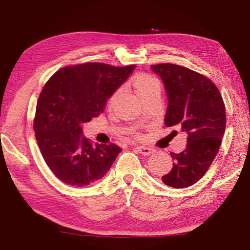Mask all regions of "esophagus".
I'll return each instance as SVG.
<instances>
[{"label": "esophagus", "mask_w": 250, "mask_h": 250, "mask_svg": "<svg viewBox=\"0 0 250 250\" xmlns=\"http://www.w3.org/2000/svg\"><path fill=\"white\" fill-rule=\"evenodd\" d=\"M136 149L139 150L140 154L144 155V156H149L155 151L153 148L147 147V146H136Z\"/></svg>", "instance_id": "34e87169"}]
</instances>
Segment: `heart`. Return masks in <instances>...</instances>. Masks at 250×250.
<instances>
[{"mask_svg":"<svg viewBox=\"0 0 250 250\" xmlns=\"http://www.w3.org/2000/svg\"><path fill=\"white\" fill-rule=\"evenodd\" d=\"M131 84L133 86V89L136 93V95L139 97L143 96L146 93L149 92L151 89H154L156 86H159V82L155 79V78L150 77L148 75H144V73H139V75L134 76L131 80ZM117 94L118 93H115L109 99V104L111 105L114 101L116 100Z\"/></svg>","mask_w":250,"mask_h":250,"instance_id":"obj_1","label":"heart"}]
</instances>
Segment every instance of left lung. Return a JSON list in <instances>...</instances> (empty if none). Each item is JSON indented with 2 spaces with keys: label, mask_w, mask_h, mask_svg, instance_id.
<instances>
[{
  "label": "left lung",
  "mask_w": 250,
  "mask_h": 250,
  "mask_svg": "<svg viewBox=\"0 0 250 250\" xmlns=\"http://www.w3.org/2000/svg\"><path fill=\"white\" fill-rule=\"evenodd\" d=\"M150 69L161 78L168 97L165 125H177L188 134L182 153H170L173 167L163 182L188 188L204 177L218 154L227 125L222 96L208 78L188 68L159 63Z\"/></svg>",
  "instance_id": "obj_1"
}]
</instances>
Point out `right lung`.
Here are the masks:
<instances>
[{"label": "right lung", "instance_id": "add662e5", "mask_svg": "<svg viewBox=\"0 0 250 250\" xmlns=\"http://www.w3.org/2000/svg\"><path fill=\"white\" fill-rule=\"evenodd\" d=\"M135 66L86 62L51 77L39 96L34 132L48 168L62 182L85 187L102 179L122 150L115 144L92 145L82 125L104 111L107 100Z\"/></svg>", "mask_w": 250, "mask_h": 250}]
</instances>
